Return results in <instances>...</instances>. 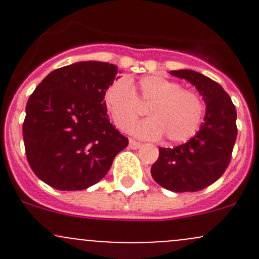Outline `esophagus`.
Masks as SVG:
<instances>
[{
	"label": "esophagus",
	"instance_id": "34e87169",
	"mask_svg": "<svg viewBox=\"0 0 259 259\" xmlns=\"http://www.w3.org/2000/svg\"><path fill=\"white\" fill-rule=\"evenodd\" d=\"M140 145H142V144H140L139 142H135V140H133V139L129 140V146L132 149H139Z\"/></svg>",
	"mask_w": 259,
	"mask_h": 259
}]
</instances>
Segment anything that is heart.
<instances>
[{"label":"heart","mask_w":259,"mask_h":259,"mask_svg":"<svg viewBox=\"0 0 259 259\" xmlns=\"http://www.w3.org/2000/svg\"><path fill=\"white\" fill-rule=\"evenodd\" d=\"M104 103L114 124L129 132L148 106L150 120L137 127V134L170 143H185L199 130L204 104L195 91L182 89L177 81L148 75L138 81L117 80L105 91Z\"/></svg>","instance_id":"obj_1"}]
</instances>
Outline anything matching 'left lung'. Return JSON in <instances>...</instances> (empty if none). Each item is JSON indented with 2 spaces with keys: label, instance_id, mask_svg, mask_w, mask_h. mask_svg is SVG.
I'll return each mask as SVG.
<instances>
[{
  "label": "left lung",
  "instance_id": "8db88e82",
  "mask_svg": "<svg viewBox=\"0 0 259 259\" xmlns=\"http://www.w3.org/2000/svg\"><path fill=\"white\" fill-rule=\"evenodd\" d=\"M170 74L194 85L207 110L200 130L189 142L176 148H159L151 177L171 192H198L217 182L228 168L238 134L236 106L218 82L199 72L178 70Z\"/></svg>",
  "mask_w": 259,
  "mask_h": 259
}]
</instances>
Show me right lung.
<instances>
[{"mask_svg":"<svg viewBox=\"0 0 259 259\" xmlns=\"http://www.w3.org/2000/svg\"><path fill=\"white\" fill-rule=\"evenodd\" d=\"M117 66L82 61L50 72L31 94L22 125L33 173L59 190L100 182L129 144L110 122L104 103Z\"/></svg>","mask_w":259,"mask_h":259,"instance_id":"obj_1","label":"right lung"}]
</instances>
